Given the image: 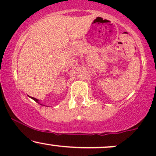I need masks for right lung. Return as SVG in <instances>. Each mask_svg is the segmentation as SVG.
<instances>
[{
    "label": "right lung",
    "mask_w": 156,
    "mask_h": 156,
    "mask_svg": "<svg viewBox=\"0 0 156 156\" xmlns=\"http://www.w3.org/2000/svg\"><path fill=\"white\" fill-rule=\"evenodd\" d=\"M32 98V99H33V100H34V101H36V102H37V103H38V100H37V99H36V98Z\"/></svg>",
    "instance_id": "1"
}]
</instances>
